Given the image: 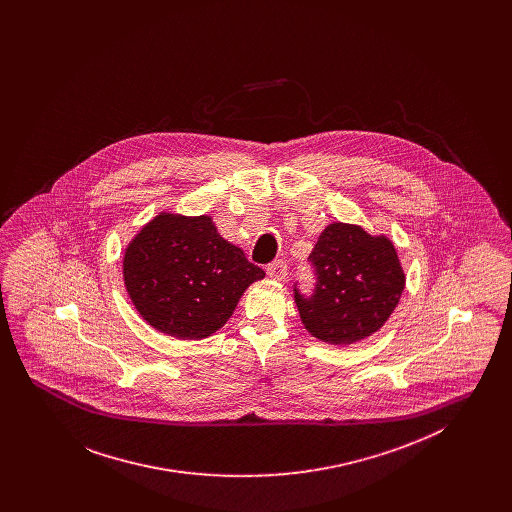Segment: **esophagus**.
I'll return each mask as SVG.
<instances>
[{
  "label": "esophagus",
  "instance_id": "obj_1",
  "mask_svg": "<svg viewBox=\"0 0 512 512\" xmlns=\"http://www.w3.org/2000/svg\"><path fill=\"white\" fill-rule=\"evenodd\" d=\"M267 272L272 280H284L288 276V265L284 261H274L268 265Z\"/></svg>",
  "mask_w": 512,
  "mask_h": 512
}]
</instances>
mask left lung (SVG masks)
<instances>
[{
    "instance_id": "1",
    "label": "left lung",
    "mask_w": 512,
    "mask_h": 512,
    "mask_svg": "<svg viewBox=\"0 0 512 512\" xmlns=\"http://www.w3.org/2000/svg\"><path fill=\"white\" fill-rule=\"evenodd\" d=\"M309 261L317 284L311 295L293 288L295 303L311 336L332 345H349L380 330L405 288L390 238L370 236L357 224H328Z\"/></svg>"
}]
</instances>
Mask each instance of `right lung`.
<instances>
[{
	"instance_id": "1",
	"label": "right lung",
	"mask_w": 512,
	"mask_h": 512,
	"mask_svg": "<svg viewBox=\"0 0 512 512\" xmlns=\"http://www.w3.org/2000/svg\"><path fill=\"white\" fill-rule=\"evenodd\" d=\"M122 276L136 311L155 330L201 340L226 324L265 270L226 242L211 217L161 213L124 249Z\"/></svg>"
}]
</instances>
